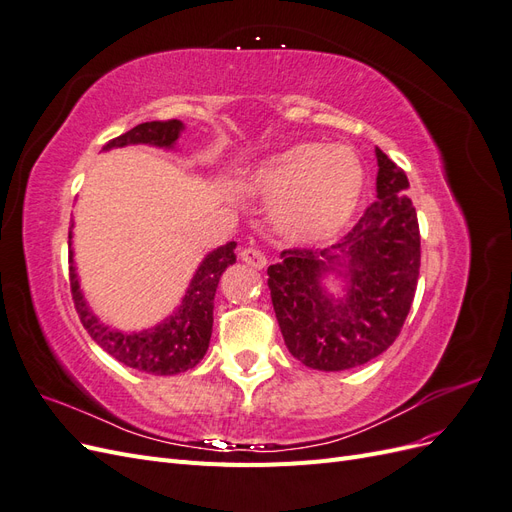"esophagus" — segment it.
I'll use <instances>...</instances> for the list:
<instances>
[{
    "label": "esophagus",
    "instance_id": "esophagus-1",
    "mask_svg": "<svg viewBox=\"0 0 512 512\" xmlns=\"http://www.w3.org/2000/svg\"><path fill=\"white\" fill-rule=\"evenodd\" d=\"M241 260L245 262V265H250L252 269H262V267L267 265L265 254H262L260 250H256V247H243V250H241Z\"/></svg>",
    "mask_w": 512,
    "mask_h": 512
}]
</instances>
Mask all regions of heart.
Returning <instances> with one entry per match:
<instances>
[{
    "label": "heart",
    "instance_id": "heart-1",
    "mask_svg": "<svg viewBox=\"0 0 512 512\" xmlns=\"http://www.w3.org/2000/svg\"><path fill=\"white\" fill-rule=\"evenodd\" d=\"M365 168L346 145L299 143L262 160L250 190L271 198V220L292 243H320L342 230L361 203Z\"/></svg>",
    "mask_w": 512,
    "mask_h": 512
}]
</instances>
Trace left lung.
<instances>
[{
	"instance_id": "left-lung-1",
	"label": "left lung",
	"mask_w": 512,
	"mask_h": 512,
	"mask_svg": "<svg viewBox=\"0 0 512 512\" xmlns=\"http://www.w3.org/2000/svg\"><path fill=\"white\" fill-rule=\"evenodd\" d=\"M378 198L348 235L316 252L292 247L267 269L286 348L320 371H342L376 359L404 327L421 269L416 209L404 196L408 177L376 149ZM335 270L347 280L344 298L321 288Z\"/></svg>"
}]
</instances>
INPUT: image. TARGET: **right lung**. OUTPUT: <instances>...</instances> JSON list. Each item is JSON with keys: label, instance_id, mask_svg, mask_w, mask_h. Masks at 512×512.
<instances>
[{"label": "right lung", "instance_id": "1", "mask_svg": "<svg viewBox=\"0 0 512 512\" xmlns=\"http://www.w3.org/2000/svg\"><path fill=\"white\" fill-rule=\"evenodd\" d=\"M183 130L179 119L168 121H147L138 123L130 132L121 134L113 141H108L104 149L126 147V145H156L170 149L175 145ZM72 230L68 235L70 245V290L76 314H79L83 327L91 335L94 342L117 359L119 363L132 369L145 371L151 376H173L196 367L203 359L211 329H213V299L218 290L220 277L237 260L235 247L237 243L230 241L218 250L207 254L200 262V267L190 282L188 292L181 299V305L173 316H168L158 327L138 331V333H121L102 324L96 314L91 312L81 292L79 275L74 269V252H72Z\"/></svg>", "mask_w": 512, "mask_h": 512}]
</instances>
